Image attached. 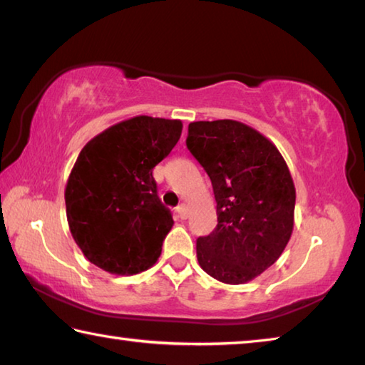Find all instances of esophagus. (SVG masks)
<instances>
[{"label": "esophagus", "mask_w": 365, "mask_h": 365, "mask_svg": "<svg viewBox=\"0 0 365 365\" xmlns=\"http://www.w3.org/2000/svg\"><path fill=\"white\" fill-rule=\"evenodd\" d=\"M177 214H178V217H180L182 220H185L188 217V207L185 206V205H180L177 207Z\"/></svg>", "instance_id": "34e87169"}]
</instances>
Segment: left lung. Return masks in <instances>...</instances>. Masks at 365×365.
<instances>
[{
	"instance_id": "1",
	"label": "left lung",
	"mask_w": 365,
	"mask_h": 365,
	"mask_svg": "<svg viewBox=\"0 0 365 365\" xmlns=\"http://www.w3.org/2000/svg\"><path fill=\"white\" fill-rule=\"evenodd\" d=\"M187 146L217 202V227L196 240L197 262L228 285L255 280L293 233L296 190L285 159L262 133L230 119L191 122Z\"/></svg>"
}]
</instances>
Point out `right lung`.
Returning a JSON list of instances; mask_svg holds the SVG:
<instances>
[{
    "label": "right lung",
    "mask_w": 365,
    "mask_h": 365,
    "mask_svg": "<svg viewBox=\"0 0 365 365\" xmlns=\"http://www.w3.org/2000/svg\"><path fill=\"white\" fill-rule=\"evenodd\" d=\"M177 119L137 115L98 133L67 178L73 242L91 264L135 275L156 264L174 220L158 197L153 169L180 140Z\"/></svg>",
    "instance_id": "obj_1"
}]
</instances>
